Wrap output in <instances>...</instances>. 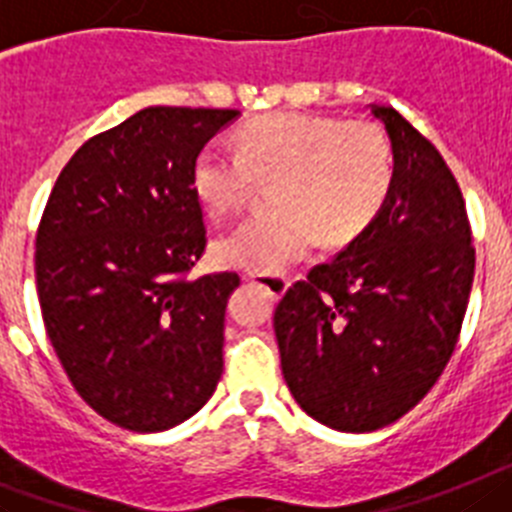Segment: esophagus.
Here are the masks:
<instances>
[{
	"label": "esophagus",
	"instance_id": "esophagus-1",
	"mask_svg": "<svg viewBox=\"0 0 512 512\" xmlns=\"http://www.w3.org/2000/svg\"><path fill=\"white\" fill-rule=\"evenodd\" d=\"M244 278H247V281H252V283H257V286L265 288V291H268L273 299H281L283 293H286V288H288L286 275H278V273H247Z\"/></svg>",
	"mask_w": 512,
	"mask_h": 512
}]
</instances>
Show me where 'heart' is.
Returning <instances> with one entry per match:
<instances>
[{
  "instance_id": "1",
  "label": "heart",
  "mask_w": 512,
  "mask_h": 512,
  "mask_svg": "<svg viewBox=\"0 0 512 512\" xmlns=\"http://www.w3.org/2000/svg\"><path fill=\"white\" fill-rule=\"evenodd\" d=\"M275 211L250 216L211 247L224 268L278 273L322 239L345 244L368 229L394 185V149L376 123L314 113H268L234 131V151L203 146L190 185L213 219L270 182Z\"/></svg>"
}]
</instances>
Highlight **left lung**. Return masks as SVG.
Wrapping results in <instances>:
<instances>
[{"label": "left lung", "mask_w": 512, "mask_h": 512, "mask_svg": "<svg viewBox=\"0 0 512 512\" xmlns=\"http://www.w3.org/2000/svg\"><path fill=\"white\" fill-rule=\"evenodd\" d=\"M394 149L381 213L275 309L283 379L301 410L340 433H371L415 407L459 340L474 247L459 182L394 108L371 105Z\"/></svg>", "instance_id": "8db88e82"}]
</instances>
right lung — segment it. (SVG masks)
Returning a JSON list of instances; mask_svg holds the SVG:
<instances>
[{"label": "right lung", "instance_id": "add662e5", "mask_svg": "<svg viewBox=\"0 0 512 512\" xmlns=\"http://www.w3.org/2000/svg\"><path fill=\"white\" fill-rule=\"evenodd\" d=\"M239 110L144 108L69 159L35 239L48 340L97 415L170 430L211 399L237 273L188 278L206 250L195 154Z\"/></svg>", "mask_w": 512, "mask_h": 512}]
</instances>
